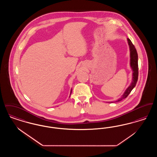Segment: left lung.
Segmentation results:
<instances>
[{"label": "left lung", "instance_id": "8db88e82", "mask_svg": "<svg viewBox=\"0 0 157 157\" xmlns=\"http://www.w3.org/2000/svg\"><path fill=\"white\" fill-rule=\"evenodd\" d=\"M128 42V45L130 49V65L133 71V74H132V81L131 83V85L129 86V87L127 88V90L125 91L124 94L122 95V96L118 99V100L117 101V102H119L122 101V99L126 98L128 96V95L130 94L131 90H133L136 85V83L138 81V53L136 52V50L135 48L134 45L132 43L131 40L129 39H127ZM112 103V102H111Z\"/></svg>", "mask_w": 157, "mask_h": 157}]
</instances>
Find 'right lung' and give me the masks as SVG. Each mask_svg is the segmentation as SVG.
<instances>
[{
	"label": "right lung",
	"instance_id": "obj_1",
	"mask_svg": "<svg viewBox=\"0 0 157 157\" xmlns=\"http://www.w3.org/2000/svg\"><path fill=\"white\" fill-rule=\"evenodd\" d=\"M71 92H72V90H71Z\"/></svg>",
	"mask_w": 157,
	"mask_h": 157
}]
</instances>
